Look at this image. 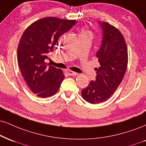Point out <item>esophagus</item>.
<instances>
[{"mask_svg":"<svg viewBox=\"0 0 146 146\" xmlns=\"http://www.w3.org/2000/svg\"><path fill=\"white\" fill-rule=\"evenodd\" d=\"M66 73L68 75H73V76H75V75H78V73H75V72H73L72 71H69V70H68V71H66Z\"/></svg>","mask_w":146,"mask_h":146,"instance_id":"34e87169","label":"esophagus"}]
</instances>
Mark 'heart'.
Wrapping results in <instances>:
<instances>
[{
	"instance_id": "b5f03b06",
	"label": "heart",
	"mask_w": 146,
	"mask_h": 146,
	"mask_svg": "<svg viewBox=\"0 0 146 146\" xmlns=\"http://www.w3.org/2000/svg\"><path fill=\"white\" fill-rule=\"evenodd\" d=\"M89 33L88 32H87V31H84V32H82V33Z\"/></svg>"
}]
</instances>
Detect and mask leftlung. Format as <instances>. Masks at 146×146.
Here are the masks:
<instances>
[{
  "label": "left lung",
  "mask_w": 146,
  "mask_h": 146,
  "mask_svg": "<svg viewBox=\"0 0 146 146\" xmlns=\"http://www.w3.org/2000/svg\"><path fill=\"white\" fill-rule=\"evenodd\" d=\"M103 31V41L96 58L100 63L96 68V80L91 81L82 90V96L91 104L107 101L119 86L126 71L128 50L122 33L108 22H99Z\"/></svg>",
  "instance_id": "left-lung-1"
}]
</instances>
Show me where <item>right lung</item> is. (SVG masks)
<instances>
[{"instance_id":"obj_1","label":"right lung","mask_w":146,"mask_h":146,"mask_svg":"<svg viewBox=\"0 0 146 146\" xmlns=\"http://www.w3.org/2000/svg\"><path fill=\"white\" fill-rule=\"evenodd\" d=\"M76 20L43 17L24 31L18 47V64L24 80L38 97L46 98L58 92L64 75L60 68L47 66L45 60L52 52L58 38L74 26Z\"/></svg>"}]
</instances>
